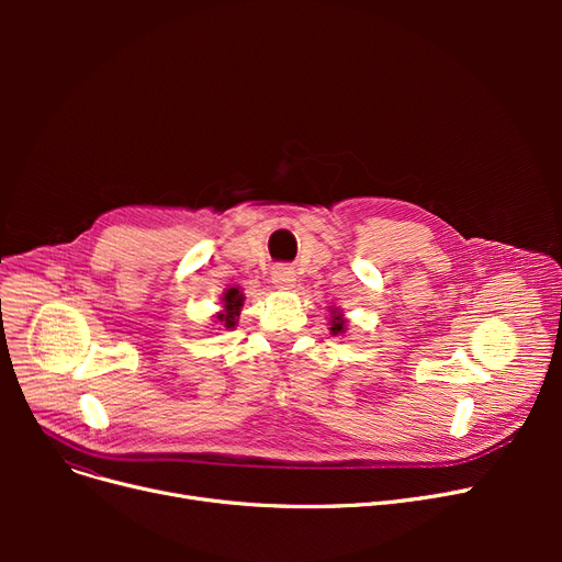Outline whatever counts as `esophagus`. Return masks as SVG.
<instances>
[{
	"instance_id": "obj_1",
	"label": "esophagus",
	"mask_w": 562,
	"mask_h": 562,
	"mask_svg": "<svg viewBox=\"0 0 562 562\" xmlns=\"http://www.w3.org/2000/svg\"><path fill=\"white\" fill-rule=\"evenodd\" d=\"M271 280L280 291H289L296 286V273H293V269H289V266H276Z\"/></svg>"
}]
</instances>
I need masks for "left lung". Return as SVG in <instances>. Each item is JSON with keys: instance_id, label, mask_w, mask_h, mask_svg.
Here are the masks:
<instances>
[{"instance_id": "obj_1", "label": "left lung", "mask_w": 562, "mask_h": 562, "mask_svg": "<svg viewBox=\"0 0 562 562\" xmlns=\"http://www.w3.org/2000/svg\"><path fill=\"white\" fill-rule=\"evenodd\" d=\"M346 323L348 318L344 316V312L339 307H330V335L339 337L346 333Z\"/></svg>"}]
</instances>
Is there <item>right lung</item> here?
<instances>
[{
  "label": "right lung",
  "instance_id": "right-lung-1",
  "mask_svg": "<svg viewBox=\"0 0 562 562\" xmlns=\"http://www.w3.org/2000/svg\"><path fill=\"white\" fill-rule=\"evenodd\" d=\"M244 291L241 286H229L223 291V299H221V310L214 314V323L221 326V330H234L236 323H239V314L244 307Z\"/></svg>",
  "mask_w": 562,
  "mask_h": 562
}]
</instances>
